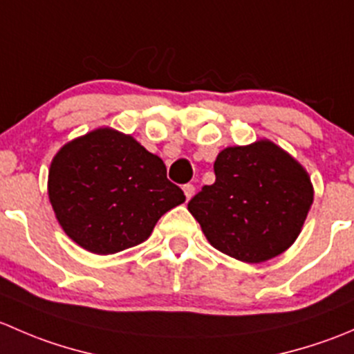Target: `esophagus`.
I'll list each match as a JSON object with an SVG mask.
<instances>
[{"instance_id": "1", "label": "esophagus", "mask_w": 354, "mask_h": 354, "mask_svg": "<svg viewBox=\"0 0 354 354\" xmlns=\"http://www.w3.org/2000/svg\"><path fill=\"white\" fill-rule=\"evenodd\" d=\"M183 192H185V197H187V200H190L195 195V187H194V185H190V183L185 185Z\"/></svg>"}]
</instances>
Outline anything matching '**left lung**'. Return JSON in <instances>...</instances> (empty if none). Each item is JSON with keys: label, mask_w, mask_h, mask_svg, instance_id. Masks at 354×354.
Returning a JSON list of instances; mask_svg holds the SVG:
<instances>
[{"label": "left lung", "mask_w": 354, "mask_h": 354, "mask_svg": "<svg viewBox=\"0 0 354 354\" xmlns=\"http://www.w3.org/2000/svg\"><path fill=\"white\" fill-rule=\"evenodd\" d=\"M216 181L188 202L209 243L246 263L281 255L296 241L313 203L305 167L262 138L221 151Z\"/></svg>", "instance_id": "obj_1"}]
</instances>
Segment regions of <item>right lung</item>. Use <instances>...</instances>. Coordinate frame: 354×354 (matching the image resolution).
<instances>
[{
	"instance_id": "right-lung-1",
	"label": "right lung",
	"mask_w": 354,
	"mask_h": 354,
	"mask_svg": "<svg viewBox=\"0 0 354 354\" xmlns=\"http://www.w3.org/2000/svg\"><path fill=\"white\" fill-rule=\"evenodd\" d=\"M48 195L63 231L97 255L145 241L160 216L185 202L181 188L166 178L162 159L109 127L56 152Z\"/></svg>"
}]
</instances>
